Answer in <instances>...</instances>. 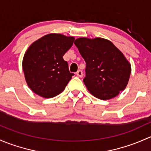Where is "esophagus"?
Wrapping results in <instances>:
<instances>
[{
  "label": "esophagus",
  "mask_w": 151,
  "mask_h": 151,
  "mask_svg": "<svg viewBox=\"0 0 151 151\" xmlns=\"http://www.w3.org/2000/svg\"><path fill=\"white\" fill-rule=\"evenodd\" d=\"M76 75L78 76H79L80 78H82L83 77V72H82L81 70H79L77 71V73H76Z\"/></svg>",
  "instance_id": "1"
}]
</instances>
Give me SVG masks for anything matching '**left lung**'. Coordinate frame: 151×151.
Instances as JSON below:
<instances>
[{
    "label": "left lung",
    "instance_id": "left-lung-1",
    "mask_svg": "<svg viewBox=\"0 0 151 151\" xmlns=\"http://www.w3.org/2000/svg\"><path fill=\"white\" fill-rule=\"evenodd\" d=\"M74 43L86 62L83 83L93 96L107 100L125 89L131 65L112 42L101 38H80Z\"/></svg>",
    "mask_w": 151,
    "mask_h": 151
}]
</instances>
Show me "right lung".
<instances>
[{"label":"right lung","instance_id":"1","mask_svg":"<svg viewBox=\"0 0 151 151\" xmlns=\"http://www.w3.org/2000/svg\"><path fill=\"white\" fill-rule=\"evenodd\" d=\"M75 38L61 34L44 35L30 45L25 52L22 68L29 88L44 98H52L64 91L74 75L70 73L64 54Z\"/></svg>","mask_w":151,"mask_h":151}]
</instances>
